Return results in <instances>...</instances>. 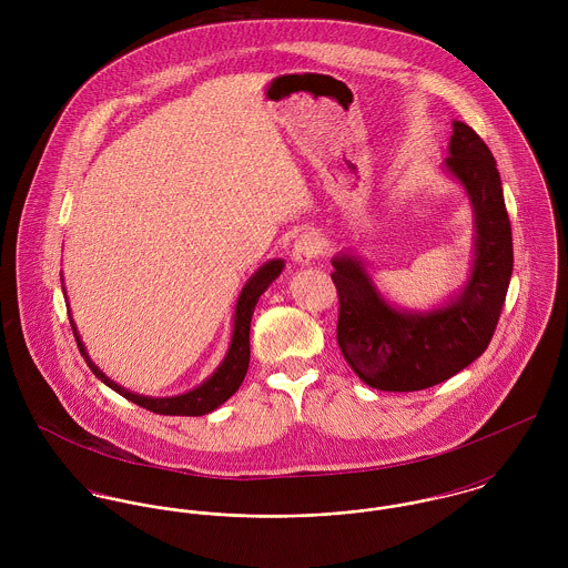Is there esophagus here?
I'll use <instances>...</instances> for the list:
<instances>
[{
    "label": "esophagus",
    "instance_id": "34e87169",
    "mask_svg": "<svg viewBox=\"0 0 568 568\" xmlns=\"http://www.w3.org/2000/svg\"><path fill=\"white\" fill-rule=\"evenodd\" d=\"M322 248H324V239L317 232H306L295 241L293 257L297 264L304 266V264H311L322 253Z\"/></svg>",
    "mask_w": 568,
    "mask_h": 568
}]
</instances>
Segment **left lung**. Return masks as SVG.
Here are the masks:
<instances>
[{"instance_id": "1", "label": "left lung", "mask_w": 568, "mask_h": 568, "mask_svg": "<svg viewBox=\"0 0 568 568\" xmlns=\"http://www.w3.org/2000/svg\"><path fill=\"white\" fill-rule=\"evenodd\" d=\"M442 170L473 207V262L462 288L430 308L410 311L381 293L356 251L332 257L338 347L354 374L378 392L428 389L466 369L486 352L505 304L514 248L503 185L486 142L459 120Z\"/></svg>"}]
</instances>
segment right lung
Returning <instances> with one entry per match:
<instances>
[{"instance_id": "add662e5", "label": "right lung", "mask_w": 568, "mask_h": 568, "mask_svg": "<svg viewBox=\"0 0 568 568\" xmlns=\"http://www.w3.org/2000/svg\"><path fill=\"white\" fill-rule=\"evenodd\" d=\"M286 262L282 257H273L268 262H264L246 282H244L243 291L236 300V311H234V322H232V338L227 345V352L223 356V361L219 363V367L194 389L179 394V396H165V398H155V396H144V394H135L122 385H118L115 381H111L89 356L84 343H82L81 332L72 320V311L70 313V324L74 329L79 349H81L84 363L89 365V369L95 374L98 381H102L109 389H113L115 394H120L122 398L135 403V405L144 406L153 413L160 415H205L212 413L214 408L227 403L239 387L243 385L246 369H248V356H251V347H248V327H251V317L255 311V304L260 300V295L280 277V273L284 271ZM61 286H63V275H61ZM63 295H65V304L68 302V291L63 286Z\"/></svg>"}]
</instances>
